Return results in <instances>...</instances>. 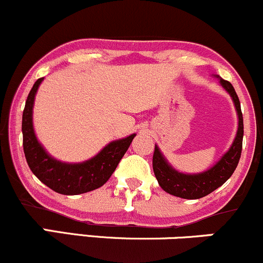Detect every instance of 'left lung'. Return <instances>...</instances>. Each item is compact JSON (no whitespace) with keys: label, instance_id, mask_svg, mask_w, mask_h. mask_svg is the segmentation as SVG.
I'll use <instances>...</instances> for the list:
<instances>
[{"label":"left lung","instance_id":"1","mask_svg":"<svg viewBox=\"0 0 263 263\" xmlns=\"http://www.w3.org/2000/svg\"><path fill=\"white\" fill-rule=\"evenodd\" d=\"M220 80V85L225 88L233 98L235 109L239 118V126H237L236 137L231 144L230 149L221 156V159L215 163L213 167L206 170L200 174H182L175 170L162 155L157 145H155V151L153 156V168L154 174L160 187L165 192L172 196L180 197L184 199H199L202 197L208 196L213 191H215L221 184L230 178V176L235 171L242 150V138H243V119L240 106L239 97L235 89L229 81Z\"/></svg>","mask_w":263,"mask_h":263}]
</instances>
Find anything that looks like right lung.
Segmentation results:
<instances>
[{"label":"right lung","instance_id":"1","mask_svg":"<svg viewBox=\"0 0 263 263\" xmlns=\"http://www.w3.org/2000/svg\"><path fill=\"white\" fill-rule=\"evenodd\" d=\"M43 80L38 79L33 85L22 117L23 150L28 166L40 182L57 193L76 196L97 190L109 180L137 134L112 141L87 161L67 163L54 159L39 143L33 128L34 100Z\"/></svg>","mask_w":263,"mask_h":263}]
</instances>
